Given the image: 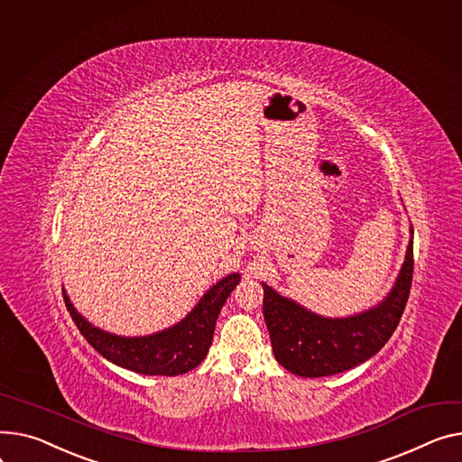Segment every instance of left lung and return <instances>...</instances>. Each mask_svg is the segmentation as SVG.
<instances>
[{"mask_svg":"<svg viewBox=\"0 0 462 462\" xmlns=\"http://www.w3.org/2000/svg\"><path fill=\"white\" fill-rule=\"evenodd\" d=\"M412 239L392 291L374 309L349 318H323L262 282L263 318L276 362L300 377H327L379 353L399 325L412 284Z\"/></svg>","mask_w":462,"mask_h":462,"instance_id":"left-lung-1","label":"left lung"}]
</instances>
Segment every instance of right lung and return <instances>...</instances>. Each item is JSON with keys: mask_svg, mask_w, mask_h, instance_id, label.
<instances>
[{"mask_svg": "<svg viewBox=\"0 0 462 462\" xmlns=\"http://www.w3.org/2000/svg\"><path fill=\"white\" fill-rule=\"evenodd\" d=\"M239 281V273L225 276L204 293L195 309L180 323L162 332L137 337L116 336L90 325L76 312L65 290L63 297L76 327L104 358L135 374L174 377L191 372L204 360L213 340L215 321Z\"/></svg>", "mask_w": 462, "mask_h": 462, "instance_id": "obj_1", "label": "right lung"}]
</instances>
